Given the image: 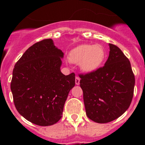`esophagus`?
I'll return each mask as SVG.
<instances>
[{"mask_svg": "<svg viewBox=\"0 0 145 145\" xmlns=\"http://www.w3.org/2000/svg\"><path fill=\"white\" fill-rule=\"evenodd\" d=\"M75 83H76V85H79L80 84V78H79V77H78V76L76 77Z\"/></svg>", "mask_w": 145, "mask_h": 145, "instance_id": "1", "label": "esophagus"}]
</instances>
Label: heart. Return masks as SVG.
I'll return each instance as SVG.
<instances>
[{
	"label": "heart",
	"instance_id": "b5f03b06",
	"mask_svg": "<svg viewBox=\"0 0 145 145\" xmlns=\"http://www.w3.org/2000/svg\"><path fill=\"white\" fill-rule=\"evenodd\" d=\"M106 57V51L103 46L95 44H82L73 48L68 55L71 63L78 64L83 71L93 73L103 64Z\"/></svg>",
	"mask_w": 145,
	"mask_h": 145
}]
</instances>
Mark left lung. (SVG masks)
<instances>
[{
  "label": "left lung",
  "mask_w": 145,
  "mask_h": 145,
  "mask_svg": "<svg viewBox=\"0 0 145 145\" xmlns=\"http://www.w3.org/2000/svg\"><path fill=\"white\" fill-rule=\"evenodd\" d=\"M109 55L97 71L79 74L86 115L99 123L121 116L132 102L135 76L129 59L116 45L109 43Z\"/></svg>",
  "instance_id": "left-lung-1"
}]
</instances>
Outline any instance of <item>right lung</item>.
Masks as SVG:
<instances>
[{
	"label": "right lung",
	"mask_w": 145,
	"mask_h": 145,
	"mask_svg": "<svg viewBox=\"0 0 145 145\" xmlns=\"http://www.w3.org/2000/svg\"><path fill=\"white\" fill-rule=\"evenodd\" d=\"M64 53L52 39L36 43L26 50L12 71L10 88L17 112L41 126L56 123L62 118L75 74L61 72Z\"/></svg>",
	"instance_id": "1"
}]
</instances>
